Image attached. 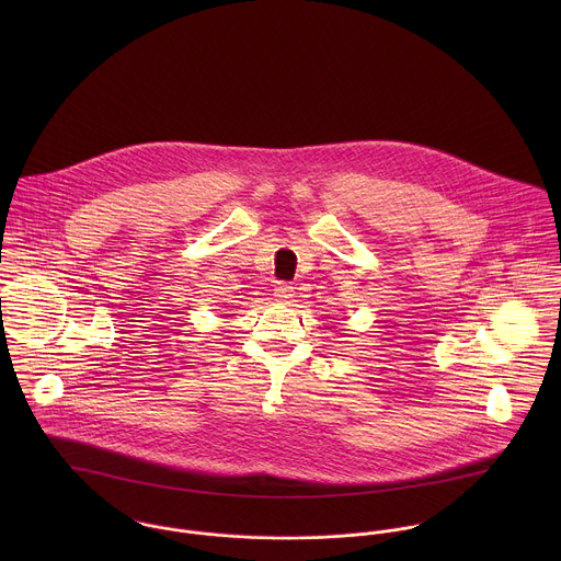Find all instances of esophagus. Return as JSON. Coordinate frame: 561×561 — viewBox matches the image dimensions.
<instances>
[{
	"label": "esophagus",
	"instance_id": "esophagus-1",
	"mask_svg": "<svg viewBox=\"0 0 561 561\" xmlns=\"http://www.w3.org/2000/svg\"><path fill=\"white\" fill-rule=\"evenodd\" d=\"M274 298H276L280 305H289V302L296 298V287H291L289 283H278L276 289H274Z\"/></svg>",
	"mask_w": 561,
	"mask_h": 561
}]
</instances>
